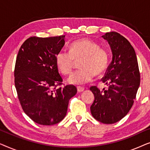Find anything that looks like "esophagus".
Instances as JSON below:
<instances>
[{"mask_svg": "<svg viewBox=\"0 0 150 150\" xmlns=\"http://www.w3.org/2000/svg\"><path fill=\"white\" fill-rule=\"evenodd\" d=\"M85 89H84L83 87H77V91L78 92H79V93H81V92H83Z\"/></svg>", "mask_w": 150, "mask_h": 150, "instance_id": "1", "label": "esophagus"}]
</instances>
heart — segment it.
Wrapping results in <instances>:
<instances>
[{
    "instance_id": "obj_1",
    "label": "heart",
    "mask_w": 150,
    "mask_h": 150,
    "mask_svg": "<svg viewBox=\"0 0 150 150\" xmlns=\"http://www.w3.org/2000/svg\"><path fill=\"white\" fill-rule=\"evenodd\" d=\"M55 59L57 67L63 74L71 73L75 61L82 59L80 63L82 69L71 74L68 78V83L77 85H85L91 81L96 74H102L108 63L107 51L87 38L73 42L69 45V52L59 51Z\"/></svg>"
}]
</instances>
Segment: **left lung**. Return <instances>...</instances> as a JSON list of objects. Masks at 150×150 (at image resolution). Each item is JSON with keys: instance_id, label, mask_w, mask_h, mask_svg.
<instances>
[{"instance_id": "8db88e82", "label": "left lung", "mask_w": 150, "mask_h": 150, "mask_svg": "<svg viewBox=\"0 0 150 150\" xmlns=\"http://www.w3.org/2000/svg\"><path fill=\"white\" fill-rule=\"evenodd\" d=\"M102 38L109 44L112 58L102 79L107 89L90 87L94 95L90 109L98 122L111 124L124 118L132 108L140 85V73L135 51L124 37L110 32Z\"/></svg>"}]
</instances>
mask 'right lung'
Wrapping results in <instances>:
<instances>
[{"instance_id":"obj_1","label":"right lung","mask_w":150,"mask_h":150,"mask_svg":"<svg viewBox=\"0 0 150 150\" xmlns=\"http://www.w3.org/2000/svg\"><path fill=\"white\" fill-rule=\"evenodd\" d=\"M65 45V35L31 37L20 47L16 57L15 87L24 112L37 124L51 126L66 115L69 100L77 89L61 87L63 79L56 55Z\"/></svg>"}]
</instances>
